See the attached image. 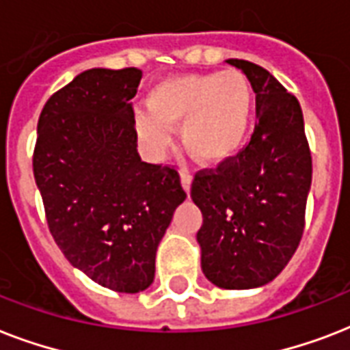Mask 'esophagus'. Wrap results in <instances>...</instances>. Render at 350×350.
<instances>
[{
    "mask_svg": "<svg viewBox=\"0 0 350 350\" xmlns=\"http://www.w3.org/2000/svg\"><path fill=\"white\" fill-rule=\"evenodd\" d=\"M181 185H183V189H185V192L189 194L191 192V183H192V176L189 174V170L181 169Z\"/></svg>",
    "mask_w": 350,
    "mask_h": 350,
    "instance_id": "esophagus-1",
    "label": "esophagus"
}]
</instances>
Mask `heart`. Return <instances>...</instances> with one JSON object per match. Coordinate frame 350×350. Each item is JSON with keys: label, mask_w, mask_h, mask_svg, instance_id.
<instances>
[{"label": "heart", "mask_w": 350, "mask_h": 350, "mask_svg": "<svg viewBox=\"0 0 350 350\" xmlns=\"http://www.w3.org/2000/svg\"><path fill=\"white\" fill-rule=\"evenodd\" d=\"M147 109L136 116V131L152 152H163L170 129L181 126L187 152L202 165H219L234 158L249 136L252 90L236 70L178 74L154 85Z\"/></svg>", "instance_id": "heart-1"}]
</instances>
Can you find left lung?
<instances>
[{"label": "left lung", "mask_w": 350, "mask_h": 350, "mask_svg": "<svg viewBox=\"0 0 350 350\" xmlns=\"http://www.w3.org/2000/svg\"><path fill=\"white\" fill-rule=\"evenodd\" d=\"M256 94L249 145L216 170L194 176L203 214L202 271L216 287L241 291L272 282L296 252L305 227L312 158L298 100L256 63L227 59Z\"/></svg>", "instance_id": "obj_1"}]
</instances>
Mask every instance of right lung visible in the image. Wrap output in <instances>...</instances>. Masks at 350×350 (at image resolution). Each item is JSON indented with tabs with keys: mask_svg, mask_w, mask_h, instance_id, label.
<instances>
[{
	"mask_svg": "<svg viewBox=\"0 0 350 350\" xmlns=\"http://www.w3.org/2000/svg\"><path fill=\"white\" fill-rule=\"evenodd\" d=\"M139 68H90L49 98L38 120L36 185L70 263L116 293L154 282L156 250L187 198L178 170L137 154L131 100Z\"/></svg>",
	"mask_w": 350,
	"mask_h": 350,
	"instance_id": "right-lung-1",
	"label": "right lung"
}]
</instances>
